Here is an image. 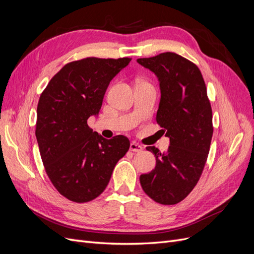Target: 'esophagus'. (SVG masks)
<instances>
[{"mask_svg":"<svg viewBox=\"0 0 254 254\" xmlns=\"http://www.w3.org/2000/svg\"><path fill=\"white\" fill-rule=\"evenodd\" d=\"M129 149L131 150V151H134V152H140V151H142L143 147H142L141 145H139V144H136V143L132 142V143H130V147H129Z\"/></svg>","mask_w":254,"mask_h":254,"instance_id":"1","label":"esophagus"}]
</instances>
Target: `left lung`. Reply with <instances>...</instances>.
<instances>
[{
    "mask_svg": "<svg viewBox=\"0 0 254 254\" xmlns=\"http://www.w3.org/2000/svg\"><path fill=\"white\" fill-rule=\"evenodd\" d=\"M137 64L157 76L161 98L157 123L166 130L170 146L156 157V167L140 176L143 190L156 202L176 204L197 184L209 155L213 135L212 108L197 65L175 53H162Z\"/></svg>",
    "mask_w": 254,
    "mask_h": 254,
    "instance_id": "8db88e82",
    "label": "left lung"
}]
</instances>
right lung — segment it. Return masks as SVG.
<instances>
[{"label": "right lung", "mask_w": 254, "mask_h": 254, "mask_svg": "<svg viewBox=\"0 0 254 254\" xmlns=\"http://www.w3.org/2000/svg\"><path fill=\"white\" fill-rule=\"evenodd\" d=\"M130 58L89 57L65 64L40 95L36 137L53 186L74 202H88L108 186L129 149L126 136L107 140L88 126L97 117L110 81Z\"/></svg>", "instance_id": "obj_1"}]
</instances>
